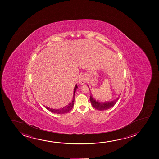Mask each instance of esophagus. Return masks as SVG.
<instances>
[{
  "instance_id": "obj_1",
  "label": "esophagus",
  "mask_w": 159,
  "mask_h": 159,
  "mask_svg": "<svg viewBox=\"0 0 159 159\" xmlns=\"http://www.w3.org/2000/svg\"><path fill=\"white\" fill-rule=\"evenodd\" d=\"M86 81V78L84 75H81L79 78V84L81 85H83L84 84Z\"/></svg>"
}]
</instances>
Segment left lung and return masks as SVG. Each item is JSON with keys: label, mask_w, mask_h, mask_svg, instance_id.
Here are the masks:
<instances>
[{"label": "left lung", "mask_w": 159, "mask_h": 159, "mask_svg": "<svg viewBox=\"0 0 159 159\" xmlns=\"http://www.w3.org/2000/svg\"><path fill=\"white\" fill-rule=\"evenodd\" d=\"M89 99H90L92 105V107H93L94 108H95V109L98 110L102 111V110H105L107 109H110V108H111V107L114 106L116 103L117 102L118 98L117 99L113 100V101L106 102H98V101H96L95 99H94L91 95L90 96Z\"/></svg>", "instance_id": "8db88e82"}]
</instances>
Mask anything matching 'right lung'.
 <instances>
[{
    "mask_svg": "<svg viewBox=\"0 0 159 159\" xmlns=\"http://www.w3.org/2000/svg\"><path fill=\"white\" fill-rule=\"evenodd\" d=\"M77 88H78V86H77V85H76L74 89V93H73V99L72 100V102H71L69 104L66 105V107H63L61 108V109H50V108L48 107H46V109L51 111L52 112H53V113H57V114L67 113L68 112H70V111L72 110V108H73V105H74V94H75V92L76 91Z\"/></svg>",
    "mask_w": 159,
    "mask_h": 159,
    "instance_id": "add662e5",
    "label": "right lung"
}]
</instances>
